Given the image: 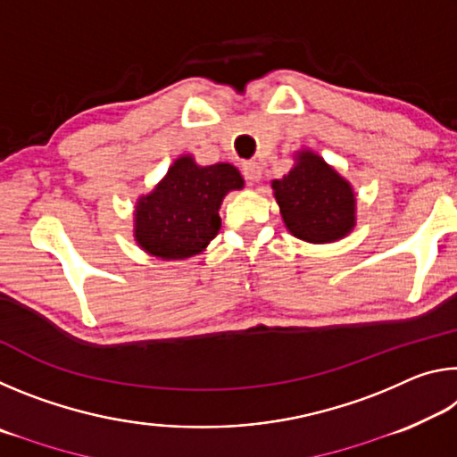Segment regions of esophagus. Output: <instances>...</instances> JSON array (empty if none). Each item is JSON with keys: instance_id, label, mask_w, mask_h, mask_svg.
<instances>
[{"instance_id": "34e87169", "label": "esophagus", "mask_w": 457, "mask_h": 457, "mask_svg": "<svg viewBox=\"0 0 457 457\" xmlns=\"http://www.w3.org/2000/svg\"><path fill=\"white\" fill-rule=\"evenodd\" d=\"M242 173L250 183H256L262 179V167L256 163V161H245L242 165Z\"/></svg>"}]
</instances>
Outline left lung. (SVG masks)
<instances>
[{
    "label": "left lung",
    "mask_w": 457,
    "mask_h": 457,
    "mask_svg": "<svg viewBox=\"0 0 457 457\" xmlns=\"http://www.w3.org/2000/svg\"><path fill=\"white\" fill-rule=\"evenodd\" d=\"M272 189L286 228L304 242H337L357 223L351 183L312 151H300L296 165L282 179H274Z\"/></svg>",
    "instance_id": "8db88e82"
}]
</instances>
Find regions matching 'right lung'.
<instances>
[{"mask_svg":"<svg viewBox=\"0 0 457 457\" xmlns=\"http://www.w3.org/2000/svg\"><path fill=\"white\" fill-rule=\"evenodd\" d=\"M244 179L229 163L201 167L183 154L135 207V239L161 260H185L204 252L221 228L220 207Z\"/></svg>","mask_w":457,"mask_h":457,"instance_id":"1","label":"right lung"}]
</instances>
